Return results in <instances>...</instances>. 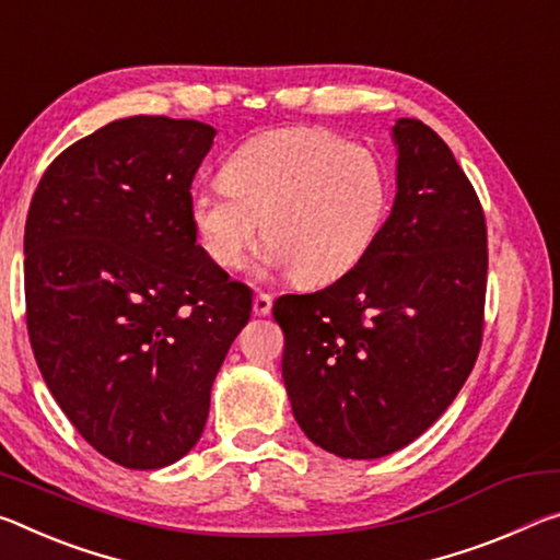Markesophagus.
<instances>
[{
    "mask_svg": "<svg viewBox=\"0 0 560 560\" xmlns=\"http://www.w3.org/2000/svg\"><path fill=\"white\" fill-rule=\"evenodd\" d=\"M271 304H273V299L269 294H256L254 296V314L256 316H266V314L271 312Z\"/></svg>",
    "mask_w": 560,
    "mask_h": 560,
    "instance_id": "34e87169",
    "label": "esophagus"
}]
</instances>
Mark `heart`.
Instances as JSON below:
<instances>
[{"instance_id":"obj_1","label":"heart","mask_w":560,"mask_h":560,"mask_svg":"<svg viewBox=\"0 0 560 560\" xmlns=\"http://www.w3.org/2000/svg\"><path fill=\"white\" fill-rule=\"evenodd\" d=\"M226 186L191 197L194 234L211 261L238 269L261 236L266 266L308 287L366 259L392 211V179L371 149L318 127L273 129L224 164Z\"/></svg>"}]
</instances>
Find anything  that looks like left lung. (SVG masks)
Listing matches in <instances>:
<instances>
[{
	"label": "left lung",
	"instance_id": "1",
	"mask_svg": "<svg viewBox=\"0 0 560 560\" xmlns=\"http://www.w3.org/2000/svg\"><path fill=\"white\" fill-rule=\"evenodd\" d=\"M394 144V209L366 259L331 287L273 304L294 419L341 458H381L419 439L481 349V201L423 121L398 119Z\"/></svg>",
	"mask_w": 560,
	"mask_h": 560
}]
</instances>
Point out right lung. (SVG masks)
<instances>
[{"label":"right lung","instance_id":"right-lung-1","mask_svg":"<svg viewBox=\"0 0 560 560\" xmlns=\"http://www.w3.org/2000/svg\"><path fill=\"white\" fill-rule=\"evenodd\" d=\"M217 129L129 117L65 149L24 229L26 328L89 446L152 471L189 454L252 289L197 244L191 182Z\"/></svg>","mask_w":560,"mask_h":560}]
</instances>
